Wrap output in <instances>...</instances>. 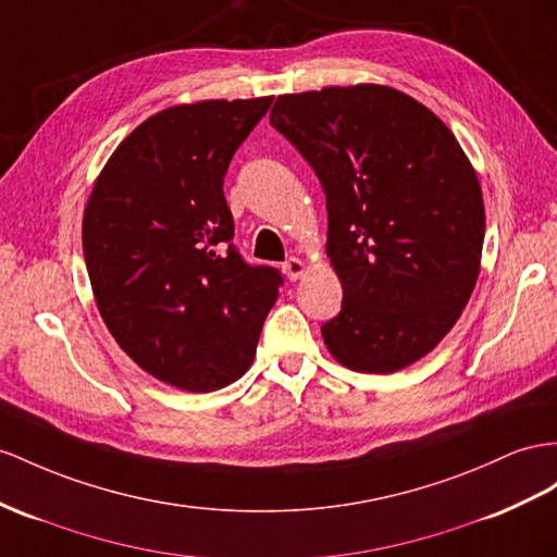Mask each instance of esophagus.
<instances>
[{"label": "esophagus", "mask_w": 557, "mask_h": 557, "mask_svg": "<svg viewBox=\"0 0 557 557\" xmlns=\"http://www.w3.org/2000/svg\"><path fill=\"white\" fill-rule=\"evenodd\" d=\"M282 270H284V275H287L292 282H296L298 277H304L306 263L301 259H296V256H292V259H287V261L282 263Z\"/></svg>", "instance_id": "34e87169"}]
</instances>
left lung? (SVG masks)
Listing matches in <instances>:
<instances>
[{"label": "left lung", "mask_w": 557, "mask_h": 557, "mask_svg": "<svg viewBox=\"0 0 557 557\" xmlns=\"http://www.w3.org/2000/svg\"><path fill=\"white\" fill-rule=\"evenodd\" d=\"M270 124L315 169L326 253L344 287L322 324L334 358L393 374L459 320L480 273L484 205L459 140L414 98L379 84L280 96Z\"/></svg>", "instance_id": "left-lung-1"}]
</instances>
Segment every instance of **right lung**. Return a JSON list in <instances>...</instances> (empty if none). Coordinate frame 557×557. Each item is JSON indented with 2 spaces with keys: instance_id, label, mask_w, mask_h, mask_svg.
Wrapping results in <instances>:
<instances>
[{
  "instance_id": "add662e5",
  "label": "right lung",
  "mask_w": 557,
  "mask_h": 557,
  "mask_svg": "<svg viewBox=\"0 0 557 557\" xmlns=\"http://www.w3.org/2000/svg\"><path fill=\"white\" fill-rule=\"evenodd\" d=\"M273 98L157 112L98 176L82 245L120 348L169 386L219 391L247 372L282 273L233 245L223 176Z\"/></svg>"
}]
</instances>
